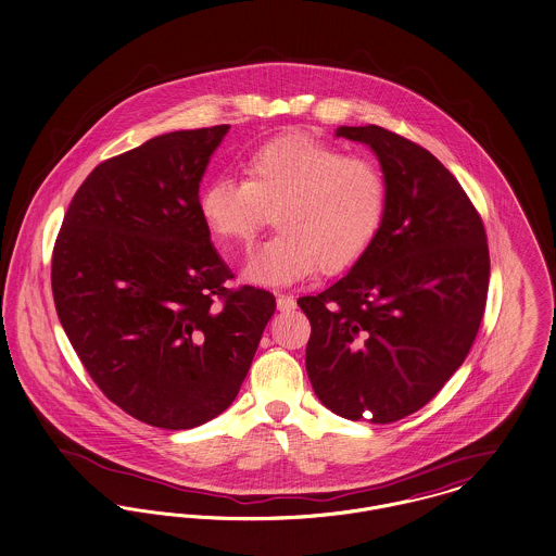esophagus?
<instances>
[{
  "label": "esophagus",
  "mask_w": 556,
  "mask_h": 556,
  "mask_svg": "<svg viewBox=\"0 0 556 556\" xmlns=\"http://www.w3.org/2000/svg\"><path fill=\"white\" fill-rule=\"evenodd\" d=\"M296 301L293 295H278V309L280 312H291L295 309Z\"/></svg>",
  "instance_id": "esophagus-1"
}]
</instances>
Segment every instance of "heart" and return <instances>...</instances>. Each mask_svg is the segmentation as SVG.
<instances>
[{
  "label": "heart",
  "mask_w": 556,
  "mask_h": 556,
  "mask_svg": "<svg viewBox=\"0 0 556 556\" xmlns=\"http://www.w3.org/2000/svg\"><path fill=\"white\" fill-rule=\"evenodd\" d=\"M244 175H223L200 193V215L225 244L251 247L274 213L280 229L251 257L244 276L285 287L341 274L369 253L388 211L383 170L363 155L305 132L251 149Z\"/></svg>",
  "instance_id": "heart-1"
}]
</instances>
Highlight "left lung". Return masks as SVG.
<instances>
[{"label":"left lung","instance_id":"obj_1","mask_svg":"<svg viewBox=\"0 0 556 556\" xmlns=\"http://www.w3.org/2000/svg\"><path fill=\"white\" fill-rule=\"evenodd\" d=\"M367 143L388 181V211L350 274L296 305L312 325L305 369L345 419L392 424L428 405L481 327L489 249L481 215L428 149L381 126H341Z\"/></svg>","mask_w":556,"mask_h":556}]
</instances>
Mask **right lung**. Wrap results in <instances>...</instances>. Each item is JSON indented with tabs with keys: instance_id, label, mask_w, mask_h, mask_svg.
I'll use <instances>...</instances> for the list:
<instances>
[{
	"instance_id": "right-lung-1",
	"label": "right lung",
	"mask_w": 556,
	"mask_h": 556,
	"mask_svg": "<svg viewBox=\"0 0 556 556\" xmlns=\"http://www.w3.org/2000/svg\"><path fill=\"white\" fill-rule=\"evenodd\" d=\"M227 124L177 130L101 162L52 251V295L81 365L135 419L187 430L233 403L276 296L233 278L200 215Z\"/></svg>"
}]
</instances>
